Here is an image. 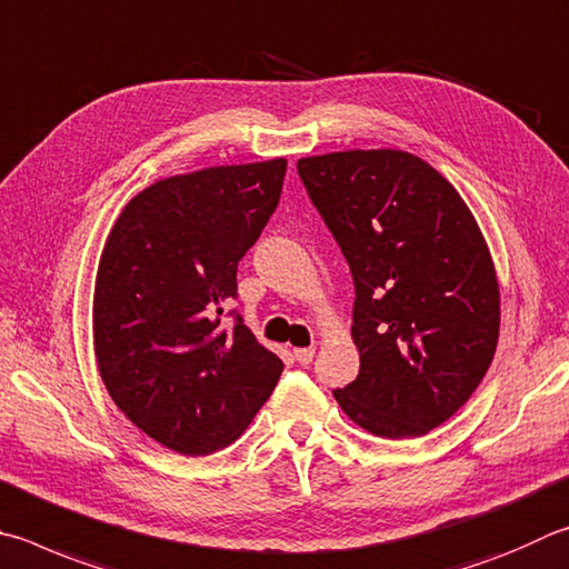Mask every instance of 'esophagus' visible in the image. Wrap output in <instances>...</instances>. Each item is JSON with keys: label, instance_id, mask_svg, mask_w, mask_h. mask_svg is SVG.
<instances>
[{"label": "esophagus", "instance_id": "1", "mask_svg": "<svg viewBox=\"0 0 569 569\" xmlns=\"http://www.w3.org/2000/svg\"><path fill=\"white\" fill-rule=\"evenodd\" d=\"M293 356H296L298 363L308 366V363H311V360H313V356H316V348H313V346H311V348H296Z\"/></svg>", "mask_w": 569, "mask_h": 569}]
</instances>
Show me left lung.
Here are the masks:
<instances>
[{
    "instance_id": "left-lung-1",
    "label": "left lung",
    "mask_w": 569,
    "mask_h": 569,
    "mask_svg": "<svg viewBox=\"0 0 569 569\" xmlns=\"http://www.w3.org/2000/svg\"><path fill=\"white\" fill-rule=\"evenodd\" d=\"M298 173L356 283L360 373L333 390L378 438H420L468 402L500 336L485 236L442 173L400 149L298 159Z\"/></svg>"
}]
</instances>
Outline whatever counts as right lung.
Returning <instances> with one entry per match:
<instances>
[{"instance_id": "1", "label": "right lung", "mask_w": 569, "mask_h": 569, "mask_svg": "<svg viewBox=\"0 0 569 569\" xmlns=\"http://www.w3.org/2000/svg\"><path fill=\"white\" fill-rule=\"evenodd\" d=\"M286 159L161 179L123 206L99 258L94 356L111 400L181 456L249 428L283 373L251 328L221 316L236 268L281 199Z\"/></svg>"}]
</instances>
